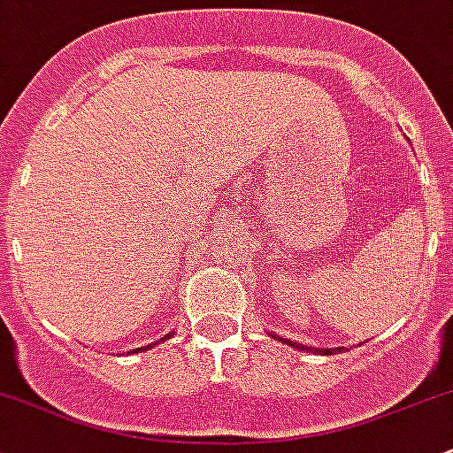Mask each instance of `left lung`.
Wrapping results in <instances>:
<instances>
[{"label": "left lung", "mask_w": 453, "mask_h": 453, "mask_svg": "<svg viewBox=\"0 0 453 453\" xmlns=\"http://www.w3.org/2000/svg\"><path fill=\"white\" fill-rule=\"evenodd\" d=\"M284 342H287V345H293V347H297V349H311V347H306V345H299V342H293V341H288V339H284ZM319 351H326V354H332V349H319Z\"/></svg>", "instance_id": "1"}]
</instances>
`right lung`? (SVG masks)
<instances>
[{
	"mask_svg": "<svg viewBox=\"0 0 453 453\" xmlns=\"http://www.w3.org/2000/svg\"><path fill=\"white\" fill-rule=\"evenodd\" d=\"M163 341H165V339H163ZM154 345H156V342H154ZM150 347H151V345H147V347H141V349H150ZM141 349H134V351H136V354H139Z\"/></svg>",
	"mask_w": 453,
	"mask_h": 453,
	"instance_id": "obj_1",
	"label": "right lung"
}]
</instances>
